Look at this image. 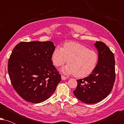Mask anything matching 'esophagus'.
<instances>
[{
  "mask_svg": "<svg viewBox=\"0 0 124 124\" xmlns=\"http://www.w3.org/2000/svg\"><path fill=\"white\" fill-rule=\"evenodd\" d=\"M61 79H62V80H65L67 79V78H66V77L63 76V75H62V76H61Z\"/></svg>",
  "mask_w": 124,
  "mask_h": 124,
  "instance_id": "34e87169",
  "label": "esophagus"
}]
</instances>
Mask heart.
Returning <instances> with one entry per match:
<instances>
[{
  "instance_id": "b5f03b06",
  "label": "heart",
  "mask_w": 124,
  "mask_h": 124,
  "mask_svg": "<svg viewBox=\"0 0 124 124\" xmlns=\"http://www.w3.org/2000/svg\"><path fill=\"white\" fill-rule=\"evenodd\" d=\"M51 59L56 67L62 66L68 61L69 63L61 69V72L66 75L75 74L76 77L83 78L96 69L99 55L95 51L89 49L82 44L69 42L64 44L62 48H55Z\"/></svg>"
}]
</instances>
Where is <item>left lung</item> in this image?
<instances>
[{
    "label": "left lung",
    "instance_id": "left-lung-1",
    "mask_svg": "<svg viewBox=\"0 0 124 124\" xmlns=\"http://www.w3.org/2000/svg\"><path fill=\"white\" fill-rule=\"evenodd\" d=\"M98 51L99 61L96 69L89 76L77 80L74 95L86 104H94L103 100L111 92L115 79L114 54L103 42L94 44Z\"/></svg>",
    "mask_w": 124,
    "mask_h": 124
}]
</instances>
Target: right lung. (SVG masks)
<instances>
[{"instance_id":"add662e5","label":"right lung","mask_w":124,"mask_h":124,"mask_svg":"<svg viewBox=\"0 0 124 124\" xmlns=\"http://www.w3.org/2000/svg\"><path fill=\"white\" fill-rule=\"evenodd\" d=\"M51 41L21 42L8 61V73L14 89L25 101L39 103L49 99L61 81L51 56Z\"/></svg>"}]
</instances>
